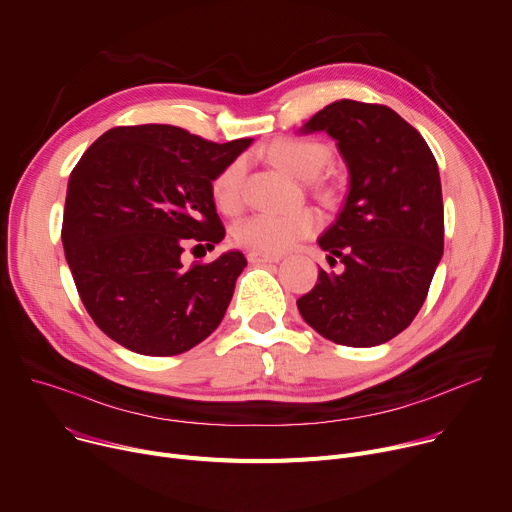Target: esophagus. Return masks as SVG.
<instances>
[{"label": "esophagus", "mask_w": 512, "mask_h": 512, "mask_svg": "<svg viewBox=\"0 0 512 512\" xmlns=\"http://www.w3.org/2000/svg\"><path fill=\"white\" fill-rule=\"evenodd\" d=\"M247 259H249V263L261 265V263H278L282 257L280 255H269V253H259V251H249Z\"/></svg>", "instance_id": "obj_1"}]
</instances>
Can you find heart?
<instances>
[{
  "mask_svg": "<svg viewBox=\"0 0 512 512\" xmlns=\"http://www.w3.org/2000/svg\"><path fill=\"white\" fill-rule=\"evenodd\" d=\"M267 158L286 173L311 181L329 162V148L313 138L286 135L271 142ZM245 160L234 158L212 179V197L218 210L236 214L243 206ZM321 214L313 208L296 210L290 214H253L238 220L232 226V238L238 247L259 253H284L304 238L313 236L321 228Z\"/></svg>",
  "mask_w": 512,
  "mask_h": 512,
  "instance_id": "b5f03b06",
  "label": "heart"
}]
</instances>
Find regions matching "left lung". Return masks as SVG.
Listing matches in <instances>:
<instances>
[{
    "instance_id": "obj_1",
    "label": "left lung",
    "mask_w": 512,
    "mask_h": 512,
    "mask_svg": "<svg viewBox=\"0 0 512 512\" xmlns=\"http://www.w3.org/2000/svg\"><path fill=\"white\" fill-rule=\"evenodd\" d=\"M300 131L337 140L350 189L319 238L329 263L346 265L344 274L319 269L298 311L339 346L385 344L420 313L445 247L436 158L416 127L377 102L335 100Z\"/></svg>"
}]
</instances>
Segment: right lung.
<instances>
[{
  "label": "right lung",
  "mask_w": 512,
  "mask_h": 512,
  "mask_svg": "<svg viewBox=\"0 0 512 512\" xmlns=\"http://www.w3.org/2000/svg\"><path fill=\"white\" fill-rule=\"evenodd\" d=\"M251 138L216 144L175 125L113 127L74 166L63 210L67 265L96 327L144 356H175L222 321L241 251L185 263L226 236L212 179Z\"/></svg>",
  "instance_id": "right-lung-1"
}]
</instances>
